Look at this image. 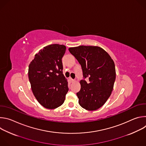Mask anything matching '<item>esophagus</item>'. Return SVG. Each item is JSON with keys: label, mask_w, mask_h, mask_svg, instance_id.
<instances>
[{"label": "esophagus", "mask_w": 146, "mask_h": 146, "mask_svg": "<svg viewBox=\"0 0 146 146\" xmlns=\"http://www.w3.org/2000/svg\"><path fill=\"white\" fill-rule=\"evenodd\" d=\"M69 80H70V81L71 82H74V79H73V78H69Z\"/></svg>", "instance_id": "esophagus-1"}]
</instances>
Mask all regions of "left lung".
<instances>
[{"label":"left lung","instance_id":"1","mask_svg":"<svg viewBox=\"0 0 146 146\" xmlns=\"http://www.w3.org/2000/svg\"><path fill=\"white\" fill-rule=\"evenodd\" d=\"M81 66L84 79L77 93L79 105L86 110H96L110 97L115 80V68L109 54L98 46H80L69 48Z\"/></svg>","mask_w":146,"mask_h":146}]
</instances>
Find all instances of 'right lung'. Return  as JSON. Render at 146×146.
<instances>
[{
  "label": "right lung",
  "instance_id": "obj_1",
  "mask_svg": "<svg viewBox=\"0 0 146 146\" xmlns=\"http://www.w3.org/2000/svg\"><path fill=\"white\" fill-rule=\"evenodd\" d=\"M65 51L64 45H48L35 55L29 65L28 77L32 92L46 109L61 106L68 92V82L62 72V58Z\"/></svg>",
  "mask_w": 146,
  "mask_h": 146
}]
</instances>
